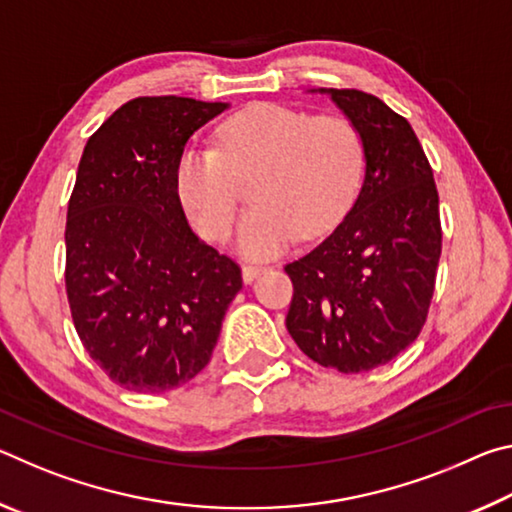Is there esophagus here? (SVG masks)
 <instances>
[{
	"label": "esophagus",
	"instance_id": "1",
	"mask_svg": "<svg viewBox=\"0 0 512 512\" xmlns=\"http://www.w3.org/2000/svg\"><path fill=\"white\" fill-rule=\"evenodd\" d=\"M266 271H268V266H262V264H244V268H241V277H244L246 284H250Z\"/></svg>",
	"mask_w": 512,
	"mask_h": 512
}]
</instances>
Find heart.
Returning <instances> with one entry per match:
<instances>
[{
	"instance_id": "heart-1",
	"label": "heart",
	"mask_w": 512,
	"mask_h": 512,
	"mask_svg": "<svg viewBox=\"0 0 512 512\" xmlns=\"http://www.w3.org/2000/svg\"><path fill=\"white\" fill-rule=\"evenodd\" d=\"M219 149L187 146L176 162V192L205 239L230 237L239 205V178L259 171L257 203L237 230L248 257H273L300 235L323 237L359 194L366 149L348 117L316 115L250 103L221 121Z\"/></svg>"
}]
</instances>
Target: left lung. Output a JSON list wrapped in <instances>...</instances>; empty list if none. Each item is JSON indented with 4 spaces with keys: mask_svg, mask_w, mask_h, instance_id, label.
Instances as JSON below:
<instances>
[{
    "mask_svg": "<svg viewBox=\"0 0 512 512\" xmlns=\"http://www.w3.org/2000/svg\"><path fill=\"white\" fill-rule=\"evenodd\" d=\"M329 94L366 149L352 210L311 253L284 266L291 339L345 375L384 366L418 339L436 284L443 230L431 164L409 121L361 90Z\"/></svg>",
    "mask_w": 512,
    "mask_h": 512,
    "instance_id": "obj_1",
    "label": "left lung"
}]
</instances>
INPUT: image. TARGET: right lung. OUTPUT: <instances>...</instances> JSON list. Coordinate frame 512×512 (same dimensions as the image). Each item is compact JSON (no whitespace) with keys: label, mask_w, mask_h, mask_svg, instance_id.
I'll return each instance as SVG.
<instances>
[{"label":"right lung","mask_w":512,"mask_h":512,"mask_svg":"<svg viewBox=\"0 0 512 512\" xmlns=\"http://www.w3.org/2000/svg\"><path fill=\"white\" fill-rule=\"evenodd\" d=\"M228 103L137 97L85 144L67 205L65 289L83 348L133 393L187 384L207 363L241 268L198 239L176 162Z\"/></svg>","instance_id":"add662e5"}]
</instances>
